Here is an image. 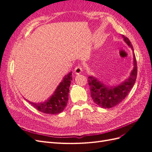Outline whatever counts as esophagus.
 I'll return each instance as SVG.
<instances>
[{"instance_id": "1", "label": "esophagus", "mask_w": 152, "mask_h": 152, "mask_svg": "<svg viewBox=\"0 0 152 152\" xmlns=\"http://www.w3.org/2000/svg\"><path fill=\"white\" fill-rule=\"evenodd\" d=\"M83 71V68H82V66L78 65L77 66L75 67V73H76L77 75H79Z\"/></svg>"}]
</instances>
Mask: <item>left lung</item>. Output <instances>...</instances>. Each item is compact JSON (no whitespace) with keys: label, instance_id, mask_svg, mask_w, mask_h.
<instances>
[{"label":"left lung","instance_id":"1","mask_svg":"<svg viewBox=\"0 0 152 152\" xmlns=\"http://www.w3.org/2000/svg\"><path fill=\"white\" fill-rule=\"evenodd\" d=\"M122 37L124 40L133 50L134 68L131 73L130 77L122 83L116 86L104 85L93 76L88 77L91 98L96 104L103 108H112L120 103L129 93L136 80L137 67L134 49L129 39L123 35Z\"/></svg>","mask_w":152,"mask_h":152}]
</instances>
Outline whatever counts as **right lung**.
I'll return each instance as SVG.
<instances>
[{
    "label": "right lung",
    "instance_id": "1",
    "mask_svg": "<svg viewBox=\"0 0 152 152\" xmlns=\"http://www.w3.org/2000/svg\"><path fill=\"white\" fill-rule=\"evenodd\" d=\"M72 72L68 73L57 87L56 91L45 102L40 103H32L27 100L39 111L47 114H58L65 108L68 100L69 87L72 80Z\"/></svg>",
    "mask_w": 152,
    "mask_h": 152
}]
</instances>
